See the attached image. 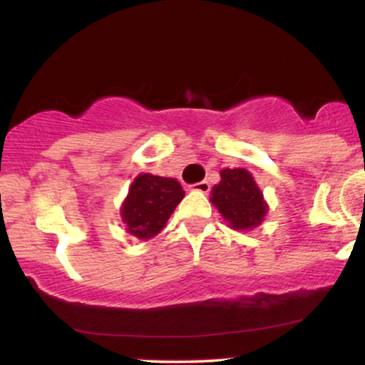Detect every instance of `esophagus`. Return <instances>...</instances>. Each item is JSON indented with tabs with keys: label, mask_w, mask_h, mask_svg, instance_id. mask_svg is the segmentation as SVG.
I'll return each mask as SVG.
<instances>
[{
	"label": "esophagus",
	"mask_w": 365,
	"mask_h": 365,
	"mask_svg": "<svg viewBox=\"0 0 365 365\" xmlns=\"http://www.w3.org/2000/svg\"><path fill=\"white\" fill-rule=\"evenodd\" d=\"M190 190H194V192H200V194H207V192L211 190V185H209L207 180H202V182L192 183V185H190Z\"/></svg>",
	"instance_id": "34e87169"
}]
</instances>
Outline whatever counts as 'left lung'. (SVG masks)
<instances>
[{
    "instance_id": "obj_1",
    "label": "left lung",
    "mask_w": 365,
    "mask_h": 365,
    "mask_svg": "<svg viewBox=\"0 0 365 365\" xmlns=\"http://www.w3.org/2000/svg\"><path fill=\"white\" fill-rule=\"evenodd\" d=\"M221 182L212 187L211 202L233 230H252L267 212L261 188L244 168L221 170Z\"/></svg>"
}]
</instances>
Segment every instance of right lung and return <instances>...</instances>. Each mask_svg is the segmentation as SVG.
<instances>
[{
    "label": "right lung",
    "mask_w": 365,
    "mask_h": 365,
    "mask_svg": "<svg viewBox=\"0 0 365 365\" xmlns=\"http://www.w3.org/2000/svg\"><path fill=\"white\" fill-rule=\"evenodd\" d=\"M183 195L185 192L178 180L140 173L130 185L120 209L121 220L127 226L125 230L140 240L156 237Z\"/></svg>",
    "instance_id": "right-lung-1"
}]
</instances>
